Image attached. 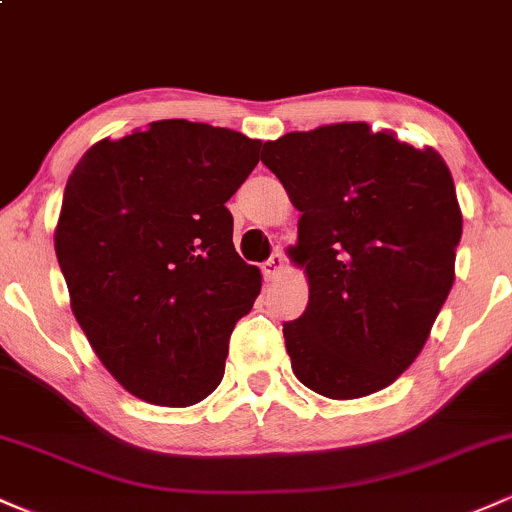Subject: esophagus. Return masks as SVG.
<instances>
[{
  "mask_svg": "<svg viewBox=\"0 0 512 512\" xmlns=\"http://www.w3.org/2000/svg\"><path fill=\"white\" fill-rule=\"evenodd\" d=\"M284 272H286V260H284V255H281V252H274V255L262 264V274H264V279H267V281L279 279V276Z\"/></svg>",
  "mask_w": 512,
  "mask_h": 512,
  "instance_id": "esophagus-1",
  "label": "esophagus"
}]
</instances>
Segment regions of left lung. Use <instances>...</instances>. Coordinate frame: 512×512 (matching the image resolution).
<instances>
[{"label": "left lung", "mask_w": 512, "mask_h": 512, "mask_svg": "<svg viewBox=\"0 0 512 512\" xmlns=\"http://www.w3.org/2000/svg\"><path fill=\"white\" fill-rule=\"evenodd\" d=\"M262 163L301 211L289 257L310 296L284 325L293 373L330 399L385 390L421 354L455 281L450 168L368 122L289 132L264 142Z\"/></svg>", "instance_id": "8db88e82"}]
</instances>
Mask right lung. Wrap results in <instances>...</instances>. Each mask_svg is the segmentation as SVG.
Listing matches in <instances>:
<instances>
[{
    "instance_id": "add662e5",
    "label": "right lung",
    "mask_w": 512,
    "mask_h": 512,
    "mask_svg": "<svg viewBox=\"0 0 512 512\" xmlns=\"http://www.w3.org/2000/svg\"><path fill=\"white\" fill-rule=\"evenodd\" d=\"M260 139L158 120L81 156L55 228L57 262L88 344L129 395L192 407L223 378L233 327L260 296L226 202Z\"/></svg>"
}]
</instances>
